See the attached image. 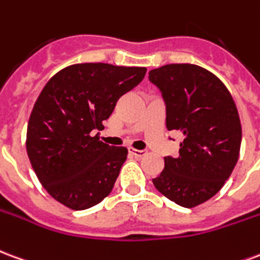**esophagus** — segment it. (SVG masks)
Segmentation results:
<instances>
[{
	"label": "esophagus",
	"instance_id": "esophagus-1",
	"mask_svg": "<svg viewBox=\"0 0 260 260\" xmlns=\"http://www.w3.org/2000/svg\"><path fill=\"white\" fill-rule=\"evenodd\" d=\"M129 153L132 154V156H135V157H138V158L143 157V156L146 154V152H145V150H138V149H134V147H129Z\"/></svg>",
	"mask_w": 260,
	"mask_h": 260
}]
</instances>
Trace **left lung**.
I'll use <instances>...</instances> for the list:
<instances>
[{"mask_svg": "<svg viewBox=\"0 0 260 260\" xmlns=\"http://www.w3.org/2000/svg\"><path fill=\"white\" fill-rule=\"evenodd\" d=\"M149 80L163 94L167 129L184 135L178 156L164 157L153 184L177 205L195 207L223 188L238 161L242 129L234 99L199 65H164L152 69Z\"/></svg>", "mask_w": 260, "mask_h": 260, "instance_id": "left-lung-1", "label": "left lung"}]
</instances>
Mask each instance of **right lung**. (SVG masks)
Wrapping results in <instances>:
<instances>
[{
	"label": "right lung",
	"mask_w": 260,
	"mask_h": 260,
	"mask_svg": "<svg viewBox=\"0 0 260 260\" xmlns=\"http://www.w3.org/2000/svg\"><path fill=\"white\" fill-rule=\"evenodd\" d=\"M145 74L143 67L86 62L61 69L43 87L27 124L26 150L55 201L85 210L113 191L128 150L108 146L94 132Z\"/></svg>",
	"instance_id": "add662e5"
}]
</instances>
